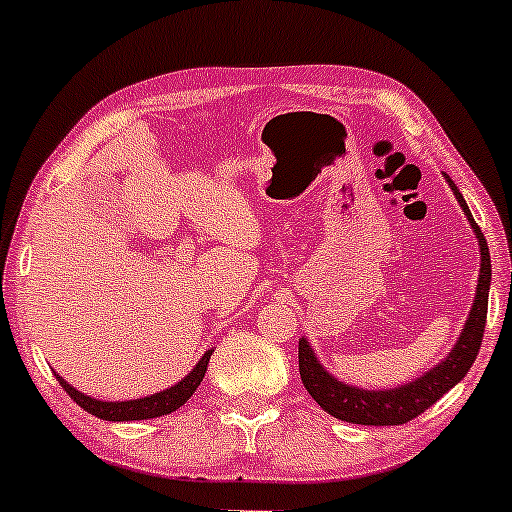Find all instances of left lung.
Wrapping results in <instances>:
<instances>
[{
	"label": "left lung",
	"instance_id": "1",
	"mask_svg": "<svg viewBox=\"0 0 512 512\" xmlns=\"http://www.w3.org/2000/svg\"><path fill=\"white\" fill-rule=\"evenodd\" d=\"M445 178H448V185L452 187V192H455L457 202H460L464 216H467L469 226H472L474 236L479 240L481 252L477 293H474L472 310H469L467 322H464L460 339H457V344L452 346L450 354L445 356L436 368H431L428 373L421 375V378L411 380L407 385L390 387V390H363V387L342 383V380L334 378L330 370H325V366L317 361L308 339H301V342H298V370H301L305 390H308L310 397H313L327 414H332L334 419H342L349 421V424L361 426L407 424V421L424 414L428 407H433L450 387L460 383L479 354V346L481 339H484L486 327V310H489L491 255L484 233H481L477 221L472 219V211H469L467 202L462 199L460 190H457L455 182L450 180V175H445Z\"/></svg>",
	"mask_w": 512,
	"mask_h": 512
}]
</instances>
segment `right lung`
I'll return each mask as SVG.
<instances>
[{"mask_svg": "<svg viewBox=\"0 0 512 512\" xmlns=\"http://www.w3.org/2000/svg\"><path fill=\"white\" fill-rule=\"evenodd\" d=\"M209 358H211V351H207V354L199 358L197 366L192 368L190 373L180 380V383L168 387V390L156 392V395H149V397L127 399V402H103V399H93V397L84 395V392L76 390V387L69 385L67 380L60 378V375H57V380H60L64 392H67V395L72 397L81 409L88 411V414L98 416V419H103V421H144V419H156V416L170 414V411L180 409L187 399L195 395L199 383H202L204 373H207Z\"/></svg>", "mask_w": 512, "mask_h": 512, "instance_id": "add662e5", "label": "right lung"}]
</instances>
